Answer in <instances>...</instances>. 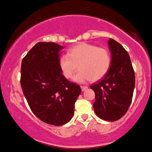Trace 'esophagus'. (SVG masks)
<instances>
[{
    "mask_svg": "<svg viewBox=\"0 0 152 152\" xmlns=\"http://www.w3.org/2000/svg\"><path fill=\"white\" fill-rule=\"evenodd\" d=\"M81 87L82 91H84L87 90V88H88V86H82Z\"/></svg>",
    "mask_w": 152,
    "mask_h": 152,
    "instance_id": "1",
    "label": "esophagus"
}]
</instances>
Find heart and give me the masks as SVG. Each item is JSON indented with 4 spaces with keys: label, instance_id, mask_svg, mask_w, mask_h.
<instances>
[{
    "label": "heart",
    "instance_id": "b5f03b06",
    "mask_svg": "<svg viewBox=\"0 0 152 152\" xmlns=\"http://www.w3.org/2000/svg\"><path fill=\"white\" fill-rule=\"evenodd\" d=\"M111 57L109 50L87 43H80L68 51L67 55L59 59V67L66 78H71L77 70L74 81L84 82L88 80L96 81L109 72Z\"/></svg>",
    "mask_w": 152,
    "mask_h": 152
}]
</instances>
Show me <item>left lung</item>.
I'll return each instance as SVG.
<instances>
[{
  "label": "left lung",
  "mask_w": 152,
  "mask_h": 152,
  "mask_svg": "<svg viewBox=\"0 0 152 152\" xmlns=\"http://www.w3.org/2000/svg\"><path fill=\"white\" fill-rule=\"evenodd\" d=\"M111 64L109 72L98 83L91 85L95 92L94 109L99 118L108 121L120 119L132 103L135 74L130 56L125 48L110 38Z\"/></svg>",
  "instance_id": "left-lung-1"
}]
</instances>
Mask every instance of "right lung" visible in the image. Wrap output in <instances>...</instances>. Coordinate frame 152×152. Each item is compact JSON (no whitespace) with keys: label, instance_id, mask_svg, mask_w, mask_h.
Masks as SVG:
<instances>
[{"label":"right lung","instance_id":"1","mask_svg":"<svg viewBox=\"0 0 152 152\" xmlns=\"http://www.w3.org/2000/svg\"><path fill=\"white\" fill-rule=\"evenodd\" d=\"M61 46L36 43L23 58L20 85L29 107L41 121L53 126L68 123L81 87L64 77L59 67Z\"/></svg>","mask_w":152,"mask_h":152}]
</instances>
